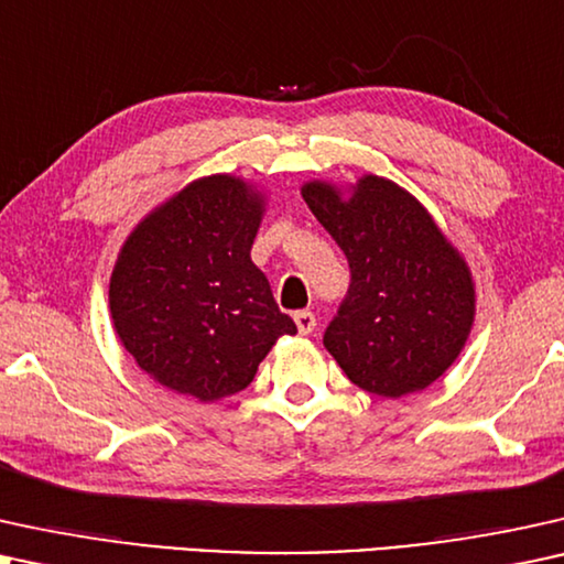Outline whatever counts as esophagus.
Listing matches in <instances>:
<instances>
[{
	"label": "esophagus",
	"instance_id": "34e87169",
	"mask_svg": "<svg viewBox=\"0 0 564 564\" xmlns=\"http://www.w3.org/2000/svg\"><path fill=\"white\" fill-rule=\"evenodd\" d=\"M294 322H296L299 333H302V335H310L312 329L317 327V317H314V312H310V310L296 312V314H294Z\"/></svg>",
	"mask_w": 564,
	"mask_h": 564
}]
</instances>
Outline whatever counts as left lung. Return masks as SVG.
<instances>
[{"mask_svg":"<svg viewBox=\"0 0 564 564\" xmlns=\"http://www.w3.org/2000/svg\"><path fill=\"white\" fill-rule=\"evenodd\" d=\"M302 195L350 265L325 348L352 384L397 400L433 384L475 322V283L431 214L392 180L366 175L343 198L327 183Z\"/></svg>","mask_w":564,"mask_h":564,"instance_id":"left-lung-1","label":"left lung"}]
</instances>
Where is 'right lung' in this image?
Wrapping results in <instances>:
<instances>
[{
  "mask_svg": "<svg viewBox=\"0 0 564 564\" xmlns=\"http://www.w3.org/2000/svg\"><path fill=\"white\" fill-rule=\"evenodd\" d=\"M262 198L245 180L200 177L126 239L110 275V314L141 371L177 394L214 402L258 373L296 325L250 258Z\"/></svg>",
  "mask_w": 564,
  "mask_h": 564,
  "instance_id": "right-lung-1",
  "label": "right lung"
}]
</instances>
